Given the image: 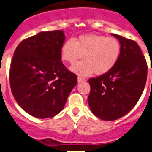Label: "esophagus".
Listing matches in <instances>:
<instances>
[{
  "instance_id": "1",
  "label": "esophagus",
  "mask_w": 152,
  "mask_h": 152,
  "mask_svg": "<svg viewBox=\"0 0 152 152\" xmlns=\"http://www.w3.org/2000/svg\"><path fill=\"white\" fill-rule=\"evenodd\" d=\"M85 80H86V79H85V78L82 77H80V76H78V77H77V81H78V83L83 82V81H85Z\"/></svg>"
}]
</instances>
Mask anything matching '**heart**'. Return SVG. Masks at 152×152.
I'll list each match as a JSON object with an SVG mask.
<instances>
[{"label":"heart","instance_id":"1","mask_svg":"<svg viewBox=\"0 0 152 152\" xmlns=\"http://www.w3.org/2000/svg\"><path fill=\"white\" fill-rule=\"evenodd\" d=\"M121 46L117 39L98 34H85L66 40L61 47V58L73 64L83 58L85 61L72 66L75 72L88 75L94 72L102 75L109 72L118 63Z\"/></svg>","mask_w":152,"mask_h":152}]
</instances>
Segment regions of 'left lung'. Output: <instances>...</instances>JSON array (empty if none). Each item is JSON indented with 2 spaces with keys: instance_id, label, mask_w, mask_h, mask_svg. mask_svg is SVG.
<instances>
[{
  "instance_id": "left-lung-1",
  "label": "left lung",
  "mask_w": 152,
  "mask_h": 152,
  "mask_svg": "<svg viewBox=\"0 0 152 152\" xmlns=\"http://www.w3.org/2000/svg\"><path fill=\"white\" fill-rule=\"evenodd\" d=\"M119 40L120 58L109 72L88 80V103L91 112L103 121H115L129 113L145 88L148 66L140 48L133 40L112 34Z\"/></svg>"
}]
</instances>
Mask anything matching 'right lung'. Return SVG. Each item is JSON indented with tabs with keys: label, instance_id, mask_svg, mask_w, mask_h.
I'll use <instances>...</instances> for the list:
<instances>
[{
	"label": "right lung",
	"instance_id": "1",
	"mask_svg": "<svg viewBox=\"0 0 152 152\" xmlns=\"http://www.w3.org/2000/svg\"><path fill=\"white\" fill-rule=\"evenodd\" d=\"M61 30L41 31L22 40L10 70L12 93L19 106L37 118H52L64 109L77 77L61 61Z\"/></svg>",
	"mask_w": 152,
	"mask_h": 152
}]
</instances>
